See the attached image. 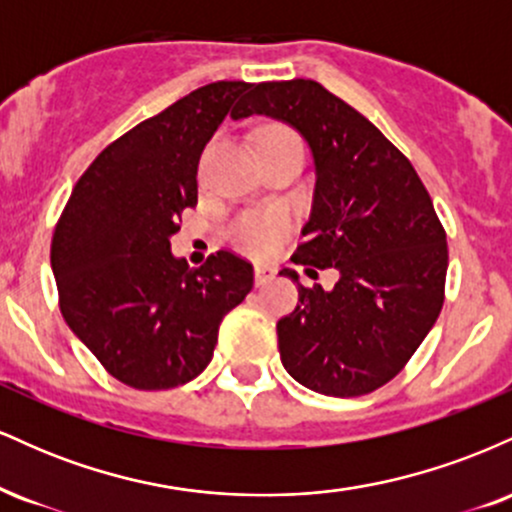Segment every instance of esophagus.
<instances>
[{"label": "esophagus", "mask_w": 512, "mask_h": 512, "mask_svg": "<svg viewBox=\"0 0 512 512\" xmlns=\"http://www.w3.org/2000/svg\"><path fill=\"white\" fill-rule=\"evenodd\" d=\"M274 267H269V264H255V284L257 286H264L267 281L274 279Z\"/></svg>", "instance_id": "1"}]
</instances>
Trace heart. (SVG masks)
Wrapping results in <instances>:
<instances>
[{
	"label": "heart",
	"mask_w": 512,
	"mask_h": 512,
	"mask_svg": "<svg viewBox=\"0 0 512 512\" xmlns=\"http://www.w3.org/2000/svg\"><path fill=\"white\" fill-rule=\"evenodd\" d=\"M298 139L289 129H269L264 134L262 144L269 142H289ZM291 231V219L284 209H248L240 211L226 223V240L233 248L248 252V255L262 257L269 255Z\"/></svg>",
	"instance_id": "1"
}]
</instances>
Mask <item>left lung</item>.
<instances>
[{"instance_id":"1","label":"left lung","mask_w":512,"mask_h":512,"mask_svg":"<svg viewBox=\"0 0 512 512\" xmlns=\"http://www.w3.org/2000/svg\"><path fill=\"white\" fill-rule=\"evenodd\" d=\"M269 115L303 134L317 182L305 240L291 262L308 274L334 267L332 291L298 284V303L276 325L293 380L330 397L378 390L409 363L445 301L448 243L431 195L409 158L313 79L252 86L236 120Z\"/></svg>"}]
</instances>
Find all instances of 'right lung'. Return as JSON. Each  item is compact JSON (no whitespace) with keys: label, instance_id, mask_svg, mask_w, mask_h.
<instances>
[{"label":"right lung","instance_id":"add662e5","mask_svg":"<svg viewBox=\"0 0 512 512\" xmlns=\"http://www.w3.org/2000/svg\"><path fill=\"white\" fill-rule=\"evenodd\" d=\"M250 88L216 81L139 122L84 170L57 219L50 262L62 317L134 390L197 378L223 315L252 289V264L236 252L197 269L170 255L182 211L197 204L199 156Z\"/></svg>","mask_w":512,"mask_h":512}]
</instances>
